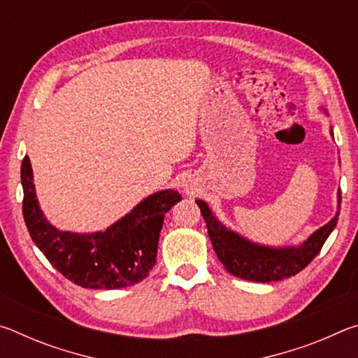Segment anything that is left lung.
Masks as SVG:
<instances>
[{
  "label": "left lung",
  "mask_w": 358,
  "mask_h": 358,
  "mask_svg": "<svg viewBox=\"0 0 358 358\" xmlns=\"http://www.w3.org/2000/svg\"><path fill=\"white\" fill-rule=\"evenodd\" d=\"M196 203L207 222L208 235L216 256L229 273L254 282H270L300 273L322 250L325 240L336 227L339 207H341V189L338 191V211L335 217L324 227L317 229L301 245L289 248H268L252 243L222 226L203 201H196Z\"/></svg>",
  "instance_id": "8db88e82"
}]
</instances>
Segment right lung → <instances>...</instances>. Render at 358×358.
I'll return each instance as SVG.
<instances>
[{
  "mask_svg": "<svg viewBox=\"0 0 358 358\" xmlns=\"http://www.w3.org/2000/svg\"><path fill=\"white\" fill-rule=\"evenodd\" d=\"M23 220L34 245L64 278L90 289L134 286L156 264L164 216L181 196L173 189L148 196L104 232H63L45 220L36 199L29 157L22 161Z\"/></svg>",
  "mask_w": 358,
  "mask_h": 358,
  "instance_id": "right-lung-1",
  "label": "right lung"
}]
</instances>
